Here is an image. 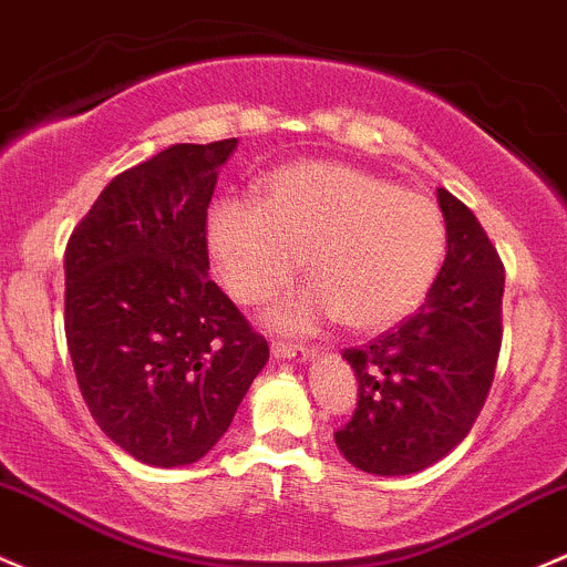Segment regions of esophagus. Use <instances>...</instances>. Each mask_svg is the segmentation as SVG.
Segmentation results:
<instances>
[{"label":"esophagus","mask_w":567,"mask_h":567,"mask_svg":"<svg viewBox=\"0 0 567 567\" xmlns=\"http://www.w3.org/2000/svg\"><path fill=\"white\" fill-rule=\"evenodd\" d=\"M271 353H274V359L307 361V359H312L315 350L303 348V344H293V342H271Z\"/></svg>","instance_id":"34e87169"}]
</instances>
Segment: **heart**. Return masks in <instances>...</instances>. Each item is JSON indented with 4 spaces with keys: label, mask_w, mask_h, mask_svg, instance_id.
<instances>
[{
    "label": "heart",
    "mask_w": 567,
    "mask_h": 567,
    "mask_svg": "<svg viewBox=\"0 0 567 567\" xmlns=\"http://www.w3.org/2000/svg\"><path fill=\"white\" fill-rule=\"evenodd\" d=\"M445 219L415 189L348 163H299L266 182L260 206L225 200L208 217V252L238 303L271 299L307 260V288L271 309L279 329L339 318L380 331L408 318L445 255Z\"/></svg>",
    "instance_id": "obj_1"
}]
</instances>
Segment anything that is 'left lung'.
I'll list each match as a JSON object with an SVG mask.
<instances>
[{
	"label": "left lung",
	"mask_w": 567,
	"mask_h": 567,
	"mask_svg": "<svg viewBox=\"0 0 567 567\" xmlns=\"http://www.w3.org/2000/svg\"><path fill=\"white\" fill-rule=\"evenodd\" d=\"M437 200L449 255L426 303L342 353L359 380V404L333 440L363 473L410 475L440 462L467 437L492 389L503 344V260L462 200L443 187Z\"/></svg>",
	"instance_id": "obj_1"
}]
</instances>
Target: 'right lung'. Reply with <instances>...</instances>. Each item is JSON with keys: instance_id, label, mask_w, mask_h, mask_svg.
<instances>
[{"instance_id": "add662e5", "label": "right lung", "mask_w": 567, "mask_h": 567, "mask_svg": "<svg viewBox=\"0 0 567 567\" xmlns=\"http://www.w3.org/2000/svg\"><path fill=\"white\" fill-rule=\"evenodd\" d=\"M236 138L176 143L118 174L64 249V337L89 413L143 464H193L228 432L268 342L208 277L206 212Z\"/></svg>"}]
</instances>
